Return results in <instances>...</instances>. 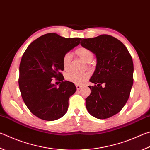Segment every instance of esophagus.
Returning a JSON list of instances; mask_svg holds the SVG:
<instances>
[{"mask_svg":"<svg viewBox=\"0 0 150 150\" xmlns=\"http://www.w3.org/2000/svg\"><path fill=\"white\" fill-rule=\"evenodd\" d=\"M76 88H77V90H78L79 91V90H80L81 88H82V86H81V85H77H77H76Z\"/></svg>","mask_w":150,"mask_h":150,"instance_id":"34e87169","label":"esophagus"}]
</instances>
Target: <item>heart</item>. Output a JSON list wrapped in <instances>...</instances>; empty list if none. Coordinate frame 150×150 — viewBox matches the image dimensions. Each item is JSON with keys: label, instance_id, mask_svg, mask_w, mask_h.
<instances>
[{"label": "heart", "instance_id": "obj_1", "mask_svg": "<svg viewBox=\"0 0 150 150\" xmlns=\"http://www.w3.org/2000/svg\"><path fill=\"white\" fill-rule=\"evenodd\" d=\"M75 54L85 62H91L94 58L93 53L85 47H79L75 50ZM72 59V54L70 52H67L62 58V65L64 69L67 70ZM89 77L88 73H69L66 75V79L77 85H81L86 82Z\"/></svg>", "mask_w": 150, "mask_h": 150}]
</instances>
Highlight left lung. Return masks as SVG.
Masks as SVG:
<instances>
[{
    "label": "left lung",
    "mask_w": 150,
    "mask_h": 150,
    "mask_svg": "<svg viewBox=\"0 0 150 150\" xmlns=\"http://www.w3.org/2000/svg\"><path fill=\"white\" fill-rule=\"evenodd\" d=\"M81 45L94 53L97 60L90 79L94 85L88 86L91 93L85 99L86 109L97 119L110 118L122 110L129 98L134 71L132 57L120 40L111 35L82 39Z\"/></svg>",
    "instance_id": "8db88e82"
}]
</instances>
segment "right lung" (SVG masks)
Returning <instances> with one entry per match:
<instances>
[{"label":"right lung","instance_id":"1","mask_svg":"<svg viewBox=\"0 0 150 150\" xmlns=\"http://www.w3.org/2000/svg\"><path fill=\"white\" fill-rule=\"evenodd\" d=\"M80 40L47 33L32 42L23 54L19 87L26 106L39 119L54 121L67 112L69 97L77 88L73 83L64 81L62 58ZM54 78L62 82L59 87L51 83Z\"/></svg>","mask_w":150,"mask_h":150}]
</instances>
